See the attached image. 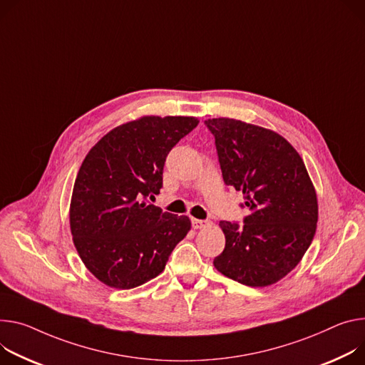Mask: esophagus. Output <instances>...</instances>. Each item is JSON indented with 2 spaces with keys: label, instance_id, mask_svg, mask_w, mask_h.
<instances>
[{
  "label": "esophagus",
  "instance_id": "obj_1",
  "mask_svg": "<svg viewBox=\"0 0 365 365\" xmlns=\"http://www.w3.org/2000/svg\"><path fill=\"white\" fill-rule=\"evenodd\" d=\"M210 222L208 221H205V220H196V218H192V227L193 228H196V230H200V228H204V227H207Z\"/></svg>",
  "mask_w": 365,
  "mask_h": 365
}]
</instances>
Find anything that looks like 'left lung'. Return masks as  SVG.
I'll use <instances>...</instances> for the list:
<instances>
[{
    "mask_svg": "<svg viewBox=\"0 0 365 365\" xmlns=\"http://www.w3.org/2000/svg\"><path fill=\"white\" fill-rule=\"evenodd\" d=\"M224 183L242 190L250 214L220 221L225 247L214 259L222 275L247 287L282 279L312 245L317 196L303 158L277 132L237 119H207Z\"/></svg>",
    "mask_w": 365,
    "mask_h": 365,
    "instance_id": "8db88e82",
    "label": "left lung"
}]
</instances>
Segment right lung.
<instances>
[{"mask_svg":"<svg viewBox=\"0 0 365 365\" xmlns=\"http://www.w3.org/2000/svg\"><path fill=\"white\" fill-rule=\"evenodd\" d=\"M200 123L193 116H143L116 126L86 155L70 205L74 246L86 268L112 288L155 278L190 230L186 215L148 202L163 187L170 150Z\"/></svg>","mask_w":365,"mask_h":365,"instance_id":"obj_1","label":"right lung"}]
</instances>
